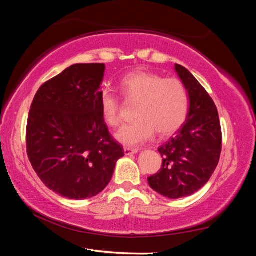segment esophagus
Returning <instances> with one entry per match:
<instances>
[{"mask_svg": "<svg viewBox=\"0 0 256 256\" xmlns=\"http://www.w3.org/2000/svg\"><path fill=\"white\" fill-rule=\"evenodd\" d=\"M138 149H132V148H128V146H125L124 148V154L126 156H131V154H138Z\"/></svg>", "mask_w": 256, "mask_h": 256, "instance_id": "1", "label": "esophagus"}]
</instances>
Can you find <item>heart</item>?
Listing matches in <instances>:
<instances>
[{"instance_id": "b5f03b06", "label": "heart", "mask_w": 256, "mask_h": 256, "mask_svg": "<svg viewBox=\"0 0 256 256\" xmlns=\"http://www.w3.org/2000/svg\"><path fill=\"white\" fill-rule=\"evenodd\" d=\"M120 92L128 100L138 102L133 123L125 124L115 133L120 144L138 146L154 138L168 136L178 131L188 118L190 99L183 82L175 78L164 79L158 73L138 70L120 82ZM102 118L112 128L120 123V99L104 89L98 98Z\"/></svg>"}]
</instances>
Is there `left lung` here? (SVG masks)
<instances>
[{
    "label": "left lung",
    "instance_id": "8db88e82",
    "mask_svg": "<svg viewBox=\"0 0 256 256\" xmlns=\"http://www.w3.org/2000/svg\"><path fill=\"white\" fill-rule=\"evenodd\" d=\"M175 71L188 94V118L176 136L159 146L162 168L148 177L150 188L168 198L192 196L209 182L218 166L222 144L212 98L188 68L175 64Z\"/></svg>",
    "mask_w": 256,
    "mask_h": 256
}]
</instances>
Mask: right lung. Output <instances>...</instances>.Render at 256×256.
<instances>
[{
    "label": "right lung",
    "instance_id": "add662e5",
    "mask_svg": "<svg viewBox=\"0 0 256 256\" xmlns=\"http://www.w3.org/2000/svg\"><path fill=\"white\" fill-rule=\"evenodd\" d=\"M104 72L102 63L71 66L40 86L30 107L32 166L47 188L72 200L100 193L124 156L99 110Z\"/></svg>",
    "mask_w": 256,
    "mask_h": 256
}]
</instances>
